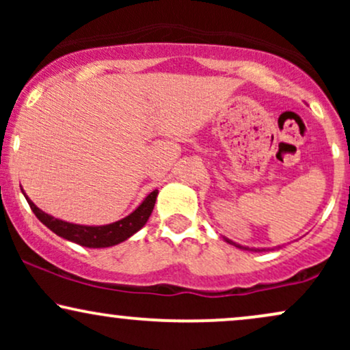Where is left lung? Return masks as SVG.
Returning a JSON list of instances; mask_svg holds the SVG:
<instances>
[{
  "mask_svg": "<svg viewBox=\"0 0 350 350\" xmlns=\"http://www.w3.org/2000/svg\"><path fill=\"white\" fill-rule=\"evenodd\" d=\"M224 240H226L227 243H230V245H234V247L240 248V250H250V252H265V250H267V248H250V247H245V245L237 243V242H234V240L227 239V237H224ZM276 248H281V247H276ZM271 250H275V248H271Z\"/></svg>",
  "mask_w": 350,
  "mask_h": 350,
  "instance_id": "8db88e82",
  "label": "left lung"
}]
</instances>
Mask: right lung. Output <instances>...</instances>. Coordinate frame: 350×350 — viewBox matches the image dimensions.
<instances>
[{
    "mask_svg": "<svg viewBox=\"0 0 350 350\" xmlns=\"http://www.w3.org/2000/svg\"><path fill=\"white\" fill-rule=\"evenodd\" d=\"M21 191L24 198L27 200V204H29V207L33 208L36 217L41 220L44 226L51 228L55 235L88 248L113 247V245L122 243L124 240L130 239L131 235H135L136 232H138L139 228H143L144 224L148 222L152 208H154L156 198H158L159 194L158 189H154V191L150 192V194L142 200V204H139L131 214L116 220V222L107 224V226H80V224L66 222V220L55 219V217L46 214V212L36 206L33 200L27 198L24 189H21Z\"/></svg>",
    "mask_w": 350,
    "mask_h": 350,
    "instance_id": "obj_1",
    "label": "right lung"
}]
</instances>
